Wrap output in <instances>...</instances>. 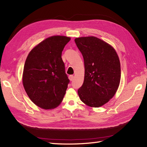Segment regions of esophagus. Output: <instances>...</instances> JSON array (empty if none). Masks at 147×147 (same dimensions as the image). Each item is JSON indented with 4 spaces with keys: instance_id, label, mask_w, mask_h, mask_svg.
<instances>
[{
    "instance_id": "34e87169",
    "label": "esophagus",
    "mask_w": 147,
    "mask_h": 147,
    "mask_svg": "<svg viewBox=\"0 0 147 147\" xmlns=\"http://www.w3.org/2000/svg\"><path fill=\"white\" fill-rule=\"evenodd\" d=\"M69 79L70 80V81H73L74 79V76L73 75H70L69 76Z\"/></svg>"
}]
</instances>
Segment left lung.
Returning <instances> with one entry per match:
<instances>
[{"instance_id": "1", "label": "left lung", "mask_w": 147, "mask_h": 147, "mask_svg": "<svg viewBox=\"0 0 147 147\" xmlns=\"http://www.w3.org/2000/svg\"><path fill=\"white\" fill-rule=\"evenodd\" d=\"M74 42L85 65L84 82L78 93L86 105L100 107L113 97L119 85L118 55L112 46L95 36L76 38Z\"/></svg>"}]
</instances>
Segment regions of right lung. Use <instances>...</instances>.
I'll return each mask as SVG.
<instances>
[{
	"label": "right lung",
	"mask_w": 147,
	"mask_h": 147,
	"mask_svg": "<svg viewBox=\"0 0 147 147\" xmlns=\"http://www.w3.org/2000/svg\"><path fill=\"white\" fill-rule=\"evenodd\" d=\"M69 40V37L64 36L49 37L33 48L26 58L24 88L31 100L42 109L57 107L70 82L61 57Z\"/></svg>",
	"instance_id": "right-lung-1"
}]
</instances>
